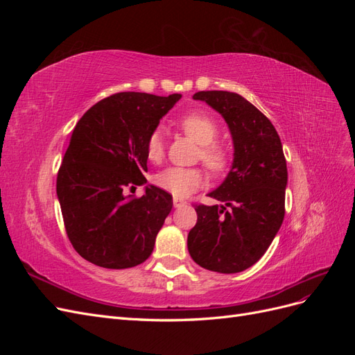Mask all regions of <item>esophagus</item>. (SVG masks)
Wrapping results in <instances>:
<instances>
[{
    "mask_svg": "<svg viewBox=\"0 0 355 355\" xmlns=\"http://www.w3.org/2000/svg\"><path fill=\"white\" fill-rule=\"evenodd\" d=\"M173 206H175L176 209H179V207H184V206H187V201H185L184 198L173 197Z\"/></svg>",
    "mask_w": 355,
    "mask_h": 355,
    "instance_id": "obj_1",
    "label": "esophagus"
}]
</instances>
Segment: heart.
I'll list each match as a JSON object with an SVG mask.
<instances>
[{
	"label": "heart",
	"instance_id": "b5f03b06",
	"mask_svg": "<svg viewBox=\"0 0 355 355\" xmlns=\"http://www.w3.org/2000/svg\"><path fill=\"white\" fill-rule=\"evenodd\" d=\"M179 125L187 136L197 142L200 148V158L214 173H219L228 163L225 149L214 144L218 136V125L210 116L204 114H188L180 118ZM146 157L153 163H159L164 157V133L161 128L149 135L146 141ZM155 185L175 197H188L204 184L202 171L197 167H167L161 170L154 178Z\"/></svg>",
	"mask_w": 355,
	"mask_h": 355
}]
</instances>
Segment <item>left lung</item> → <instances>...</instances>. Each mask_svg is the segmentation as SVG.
Returning a JSON list of instances; mask_svg holds the SVG:
<instances>
[{"label":"left lung","mask_w":355,"mask_h":355,"mask_svg":"<svg viewBox=\"0 0 355 355\" xmlns=\"http://www.w3.org/2000/svg\"><path fill=\"white\" fill-rule=\"evenodd\" d=\"M228 124L234 144L230 173L209 197L222 206H196L188 234L192 259L209 271L241 272L261 259L284 219L287 166L275 127L243 96L198 92Z\"/></svg>","instance_id":"obj_1"}]
</instances>
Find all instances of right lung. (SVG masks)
Wrapping results in <instances>:
<instances>
[{
	"label": "right lung",
	"mask_w": 355,
	"mask_h": 355,
	"mask_svg": "<svg viewBox=\"0 0 355 355\" xmlns=\"http://www.w3.org/2000/svg\"><path fill=\"white\" fill-rule=\"evenodd\" d=\"M182 94L123 92L85 112L75 125L56 192L68 239L81 257L108 270L145 262L173 207L164 189L145 187L146 141Z\"/></svg>",
	"instance_id": "1"
}]
</instances>
